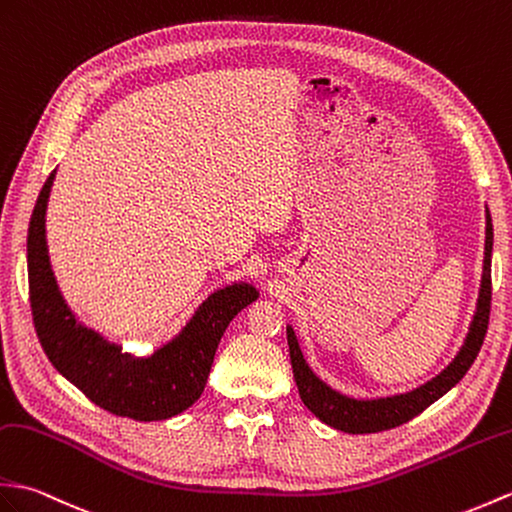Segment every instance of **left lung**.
<instances>
[{
  "instance_id": "obj_1",
  "label": "left lung",
  "mask_w": 512,
  "mask_h": 512,
  "mask_svg": "<svg viewBox=\"0 0 512 512\" xmlns=\"http://www.w3.org/2000/svg\"><path fill=\"white\" fill-rule=\"evenodd\" d=\"M491 255H493V222L491 213L486 209V240H484V266L478 303H475V314L469 325V334L462 342L456 358L451 360L441 373L432 377L430 382L412 388L401 395L377 397V399H353L334 390L320 379L310 364L305 362L303 351L292 325L285 327L288 331V347L290 362L294 371V382L299 386V395L314 417H318L329 427H336L347 434H373L384 432L390 427L408 423L410 419L421 414L427 406H432L436 399H441L445 392L454 388L465 373L471 368L473 360L478 358L480 347L489 329L491 314Z\"/></svg>"
}]
</instances>
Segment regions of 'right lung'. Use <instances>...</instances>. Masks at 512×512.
I'll return each mask as SVG.
<instances>
[{
    "label": "right lung",
    "mask_w": 512,
    "mask_h": 512,
    "mask_svg": "<svg viewBox=\"0 0 512 512\" xmlns=\"http://www.w3.org/2000/svg\"><path fill=\"white\" fill-rule=\"evenodd\" d=\"M56 170L47 176L28 229V281L34 329L54 368L104 410L135 421H163L205 390L224 329L257 301L248 281L211 292L178 334L150 355H135L89 329L71 312L47 253L45 213Z\"/></svg>",
    "instance_id": "right-lung-1"
}]
</instances>
